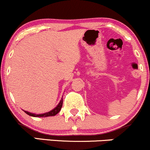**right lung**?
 <instances>
[{"instance_id": "add662e5", "label": "right lung", "mask_w": 150, "mask_h": 150, "mask_svg": "<svg viewBox=\"0 0 150 150\" xmlns=\"http://www.w3.org/2000/svg\"><path fill=\"white\" fill-rule=\"evenodd\" d=\"M62 98H61L60 101H59V103H58V105H57L54 108H53L52 110H51L50 111H49V112H46V113H39V114H36V113L29 112V111H24V110H23V111H24L26 114L29 115V116H33V117H48V116H55V115L57 114V113L59 112V111H60L61 108H62V103H63Z\"/></svg>"}]
</instances>
